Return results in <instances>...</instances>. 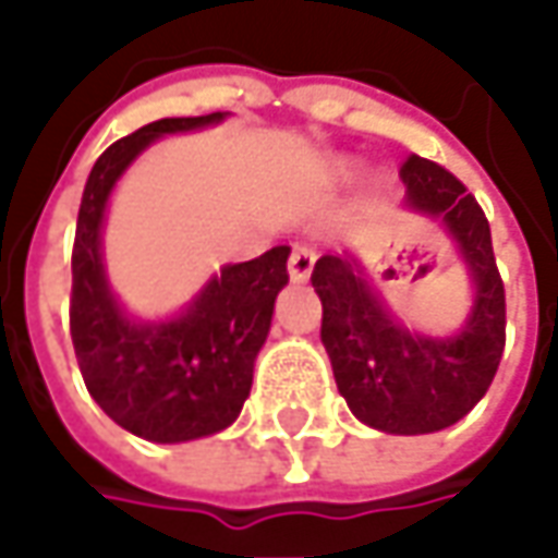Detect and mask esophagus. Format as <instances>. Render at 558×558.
Listing matches in <instances>:
<instances>
[{
  "instance_id": "obj_1",
  "label": "esophagus",
  "mask_w": 558,
  "mask_h": 558,
  "mask_svg": "<svg viewBox=\"0 0 558 558\" xmlns=\"http://www.w3.org/2000/svg\"><path fill=\"white\" fill-rule=\"evenodd\" d=\"M313 264H316V254H313V247H307V245L291 247L289 276L294 279V282H307L313 272Z\"/></svg>"
}]
</instances>
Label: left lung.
Wrapping results in <instances>:
<instances>
[{"instance_id":"1","label":"left lung","mask_w":558,"mask_h":558,"mask_svg":"<svg viewBox=\"0 0 558 558\" xmlns=\"http://www.w3.org/2000/svg\"><path fill=\"white\" fill-rule=\"evenodd\" d=\"M407 204L438 217L460 245L475 304L450 332H428L400 311L395 272L351 254H323L313 289L323 301V344L335 385L360 422L388 435H428L460 422L490 388L506 344V291L482 204L440 163H400Z\"/></svg>"}]
</instances>
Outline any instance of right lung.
<instances>
[{
  "label": "right lung",
  "mask_w": 558,
  "mask_h": 558,
  "mask_svg": "<svg viewBox=\"0 0 558 558\" xmlns=\"http://www.w3.org/2000/svg\"><path fill=\"white\" fill-rule=\"evenodd\" d=\"M223 118H163L101 151L76 214L71 338L83 381L120 428L177 444L223 432L251 395L254 356L264 348L272 304L289 282V245L214 272L192 301L170 313L120 304L101 267V217L120 173L145 145Z\"/></svg>",
  "instance_id": "obj_1"
}]
</instances>
